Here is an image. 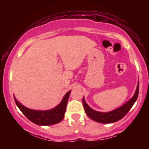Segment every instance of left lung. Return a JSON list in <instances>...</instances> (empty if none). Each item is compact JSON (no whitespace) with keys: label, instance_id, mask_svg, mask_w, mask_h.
Masks as SVG:
<instances>
[{"label":"left lung","instance_id":"obj_1","mask_svg":"<svg viewBox=\"0 0 149 149\" xmlns=\"http://www.w3.org/2000/svg\"><path fill=\"white\" fill-rule=\"evenodd\" d=\"M139 84L138 83L134 95L129 102H127V103L125 104L124 105H123L118 109L108 113L98 112L93 110L86 104L84 98H83V104L85 111L88 117H90L92 120L96 121V122L101 123H112L118 121L127 113L137 100L138 95H139Z\"/></svg>","mask_w":149,"mask_h":149}]
</instances>
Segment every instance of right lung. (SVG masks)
Masks as SVG:
<instances>
[{"label":"right lung","mask_w":149,"mask_h":149,"mask_svg":"<svg viewBox=\"0 0 149 149\" xmlns=\"http://www.w3.org/2000/svg\"><path fill=\"white\" fill-rule=\"evenodd\" d=\"M71 91L65 95L62 101L59 105L49 111H35L28 109L19 103L15 98V103L22 113L29 120L38 125H51L57 124L64 118V113L66 111L69 97Z\"/></svg>","instance_id":"add662e5"}]
</instances>
